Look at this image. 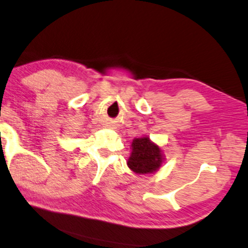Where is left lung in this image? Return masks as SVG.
Masks as SVG:
<instances>
[{
	"mask_svg": "<svg viewBox=\"0 0 248 248\" xmlns=\"http://www.w3.org/2000/svg\"><path fill=\"white\" fill-rule=\"evenodd\" d=\"M130 156L127 159L128 168L137 174H150L157 172L165 160L163 149L150 137H136L130 144Z\"/></svg>",
	"mask_w": 248,
	"mask_h": 248,
	"instance_id": "obj_1",
	"label": "left lung"
}]
</instances>
